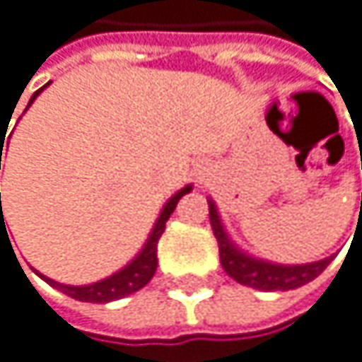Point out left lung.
Returning <instances> with one entry per match:
<instances>
[{"instance_id": "8db88e82", "label": "left lung", "mask_w": 362, "mask_h": 362, "mask_svg": "<svg viewBox=\"0 0 362 362\" xmlns=\"http://www.w3.org/2000/svg\"><path fill=\"white\" fill-rule=\"evenodd\" d=\"M208 206H210V225H212L214 238L218 242L223 269L227 272V276H231L235 282H240L244 286L259 288V291L299 288V286L312 282L314 278H318L335 257L333 255V257H327L322 261H314V263H305V265H278V263L255 259V257L246 255L244 250H240L231 242V238L227 235V231L223 227V221L218 216V210H216L212 199H208Z\"/></svg>"}]
</instances>
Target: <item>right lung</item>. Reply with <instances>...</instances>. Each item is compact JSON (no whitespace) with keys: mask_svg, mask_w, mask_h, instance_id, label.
Here are the masks:
<instances>
[{"mask_svg":"<svg viewBox=\"0 0 362 362\" xmlns=\"http://www.w3.org/2000/svg\"><path fill=\"white\" fill-rule=\"evenodd\" d=\"M48 86V84H46ZM46 86H42L40 90H35L33 93V97L29 99V105L33 103V99L46 88ZM27 105V107H29ZM1 139H4V133H1ZM1 150H4V144L0 146V169H1ZM191 185L189 187H185L182 191H177L167 204H165V208L160 210V214H158V218H156V223H154V227H152V231H150V235H148V240H146V244H144V248L139 250V255L129 263V265H124L120 272H116V274H112L110 278H103V280H99V282H95V284H86V286H69V284H59V282H54V280H50V278H46V276H42V274H37L35 269V274L42 278V280H46L50 286H54V288H59L61 293H65L67 297H71V299H78V301H86V303H107V301H114V299H122V297H127V295H131V293H135V291H139V288H144L148 282H150V278L154 276V272H156V263H158V259H156V246H158V240H160V235H163V231H165V223L169 221V216L173 214V210H175V206H177V202L182 199L187 193H191ZM0 212H1V195H0ZM6 233V223H4V212H1L0 216V238ZM6 238H8V233H6ZM8 242H10V238H8Z\"/></svg>","mask_w":362,"mask_h":362,"instance_id":"right-lung-1","label":"right lung"}]
</instances>
